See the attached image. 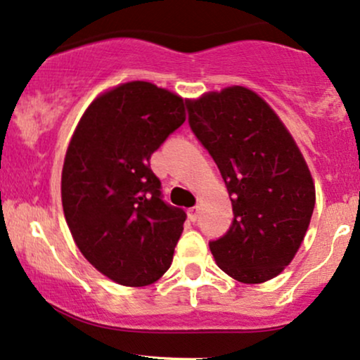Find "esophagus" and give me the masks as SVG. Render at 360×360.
I'll return each instance as SVG.
<instances>
[{"label":"esophagus","mask_w":360,"mask_h":360,"mask_svg":"<svg viewBox=\"0 0 360 360\" xmlns=\"http://www.w3.org/2000/svg\"><path fill=\"white\" fill-rule=\"evenodd\" d=\"M187 214H188L190 221H197L198 214H200V207H192V208H188Z\"/></svg>","instance_id":"1"}]
</instances>
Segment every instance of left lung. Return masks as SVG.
I'll use <instances>...</instances> for the list:
<instances>
[{
    "mask_svg": "<svg viewBox=\"0 0 360 360\" xmlns=\"http://www.w3.org/2000/svg\"><path fill=\"white\" fill-rule=\"evenodd\" d=\"M190 127L215 160L233 208L232 227L210 242L225 274L242 283L277 277L307 233L316 185L294 136L245 86L188 98Z\"/></svg>",
    "mask_w": 360,
    "mask_h": 360,
    "instance_id": "obj_1",
    "label": "left lung"
}]
</instances>
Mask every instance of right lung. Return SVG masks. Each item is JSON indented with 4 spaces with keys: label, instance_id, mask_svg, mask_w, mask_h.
I'll list each match as a JSON object with an SVG mask.
<instances>
[{
    "label": "right lung",
    "instance_id": "right-lung-1",
    "mask_svg": "<svg viewBox=\"0 0 360 360\" xmlns=\"http://www.w3.org/2000/svg\"><path fill=\"white\" fill-rule=\"evenodd\" d=\"M185 118L176 93L120 83L88 105L66 148V224L83 257L120 285H150L172 265L187 215L162 200L150 157Z\"/></svg>",
    "mask_w": 360,
    "mask_h": 360
}]
</instances>
